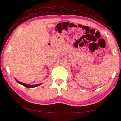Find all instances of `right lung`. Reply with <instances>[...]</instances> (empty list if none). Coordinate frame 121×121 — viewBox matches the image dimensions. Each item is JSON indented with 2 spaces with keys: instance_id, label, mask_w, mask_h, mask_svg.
Masks as SVG:
<instances>
[{
  "instance_id": "add662e5",
  "label": "right lung",
  "mask_w": 121,
  "mask_h": 121,
  "mask_svg": "<svg viewBox=\"0 0 121 121\" xmlns=\"http://www.w3.org/2000/svg\"><path fill=\"white\" fill-rule=\"evenodd\" d=\"M15 81H16V82H17L18 83H19V84H20L23 85L24 86H25V87H28V88L35 87L38 86H39V85H40L42 84H35V85H29V84H25V83H22V82H21L17 81V79H15Z\"/></svg>"
}]
</instances>
